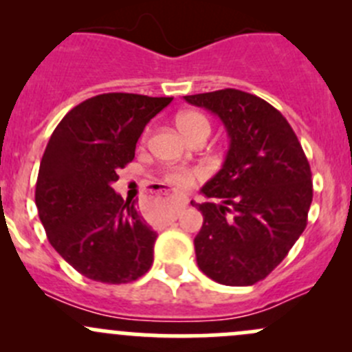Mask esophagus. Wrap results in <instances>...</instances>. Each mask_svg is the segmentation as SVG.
Segmentation results:
<instances>
[{
	"instance_id": "obj_1",
	"label": "esophagus",
	"mask_w": 352,
	"mask_h": 352,
	"mask_svg": "<svg viewBox=\"0 0 352 352\" xmlns=\"http://www.w3.org/2000/svg\"><path fill=\"white\" fill-rule=\"evenodd\" d=\"M170 199L173 201V214L172 216L175 218V216L179 214V212L187 206V199L182 196H177V194H170Z\"/></svg>"
}]
</instances>
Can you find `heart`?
I'll return each mask as SVG.
<instances>
[{"mask_svg": "<svg viewBox=\"0 0 352 352\" xmlns=\"http://www.w3.org/2000/svg\"><path fill=\"white\" fill-rule=\"evenodd\" d=\"M177 126L189 140L199 133H209L211 131V126H209V120L206 119V116H202L201 112H194V110L179 113L177 116ZM199 177H201L199 170L187 168V166H172L165 172L166 182L180 187V189H187V187L194 186Z\"/></svg>", "mask_w": 352, "mask_h": 352, "instance_id": "b5f03b06", "label": "heart"}]
</instances>
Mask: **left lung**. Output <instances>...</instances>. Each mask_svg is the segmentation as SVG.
Returning a JSON list of instances; mask_svg holds the SVG:
<instances>
[{"label":"left lung","instance_id":"1","mask_svg":"<svg viewBox=\"0 0 352 352\" xmlns=\"http://www.w3.org/2000/svg\"><path fill=\"white\" fill-rule=\"evenodd\" d=\"M225 124L230 148L223 168L201 192L218 202L196 206L197 265L226 286H252L283 262L307 228L311 170L293 127L278 109L247 91L225 88L187 95Z\"/></svg>","mask_w":352,"mask_h":352}]
</instances>
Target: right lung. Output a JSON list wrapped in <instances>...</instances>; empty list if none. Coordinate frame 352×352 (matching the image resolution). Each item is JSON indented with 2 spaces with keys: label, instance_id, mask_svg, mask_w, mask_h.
I'll use <instances>...</instances> for the list:
<instances>
[{
  "label": "right lung",
  "instance_id": "right-lung-1",
  "mask_svg": "<svg viewBox=\"0 0 352 352\" xmlns=\"http://www.w3.org/2000/svg\"><path fill=\"white\" fill-rule=\"evenodd\" d=\"M172 97L102 94L63 117L41 160L35 204L47 239L85 278L140 279L153 264L156 233L112 184L133 162L146 124Z\"/></svg>",
  "mask_w": 352,
  "mask_h": 352
}]
</instances>
